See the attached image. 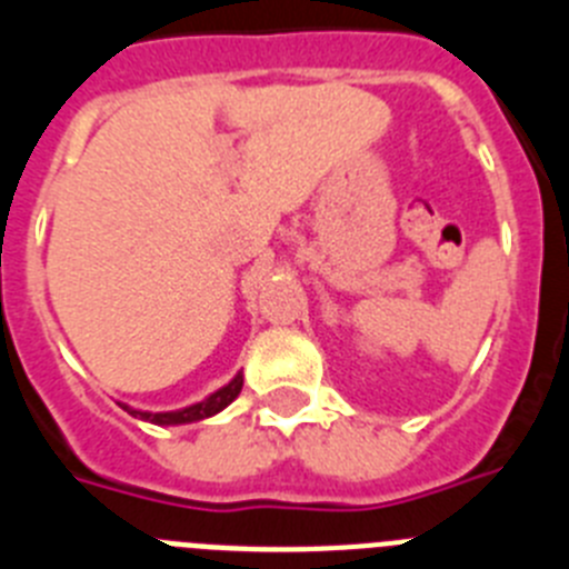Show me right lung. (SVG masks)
<instances>
[{"instance_id":"right-lung-1","label":"right lung","mask_w":569,"mask_h":569,"mask_svg":"<svg viewBox=\"0 0 569 569\" xmlns=\"http://www.w3.org/2000/svg\"><path fill=\"white\" fill-rule=\"evenodd\" d=\"M241 385H244V379H241V373H239L233 381H228V385L219 387L216 393H210L208 399L196 401V405H190V407H182V410H170V413H148V410H133V407H128V405H122V407L128 410L130 416H136V419H142V421H150V425H164V427L190 425V421L210 419V416H216L219 410H224V407H228L230 401L241 393Z\"/></svg>"}]
</instances>
